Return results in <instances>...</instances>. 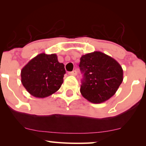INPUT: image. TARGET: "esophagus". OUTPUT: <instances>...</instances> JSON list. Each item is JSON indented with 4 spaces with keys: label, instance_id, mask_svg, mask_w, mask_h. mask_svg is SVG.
I'll use <instances>...</instances> for the list:
<instances>
[{
    "label": "esophagus",
    "instance_id": "obj_1",
    "mask_svg": "<svg viewBox=\"0 0 146 146\" xmlns=\"http://www.w3.org/2000/svg\"><path fill=\"white\" fill-rule=\"evenodd\" d=\"M77 71H71V72H70V73H68V74L69 75H73V76H75V75H77Z\"/></svg>",
    "mask_w": 146,
    "mask_h": 146
}]
</instances>
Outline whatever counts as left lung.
Returning <instances> with one entry per match:
<instances>
[{
  "label": "left lung",
  "instance_id": "left-lung-1",
  "mask_svg": "<svg viewBox=\"0 0 146 146\" xmlns=\"http://www.w3.org/2000/svg\"><path fill=\"white\" fill-rule=\"evenodd\" d=\"M79 66L84 73L80 93L91 103L101 104L109 100L123 81L121 65L102 52L82 56Z\"/></svg>",
  "mask_w": 146,
  "mask_h": 146
}]
</instances>
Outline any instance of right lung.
Returning <instances> with one entry per match:
<instances>
[{
    "instance_id": "obj_1",
    "label": "right lung",
    "mask_w": 146,
    "mask_h": 146,
    "mask_svg": "<svg viewBox=\"0 0 146 146\" xmlns=\"http://www.w3.org/2000/svg\"><path fill=\"white\" fill-rule=\"evenodd\" d=\"M65 73L56 54L40 53L22 68L21 82L32 96L44 98L59 90Z\"/></svg>"
}]
</instances>
